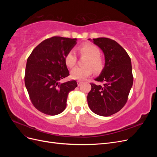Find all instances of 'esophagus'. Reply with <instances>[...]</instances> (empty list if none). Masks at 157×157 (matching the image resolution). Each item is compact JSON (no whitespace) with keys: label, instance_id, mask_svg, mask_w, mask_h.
<instances>
[{"label":"esophagus","instance_id":"obj_1","mask_svg":"<svg viewBox=\"0 0 157 157\" xmlns=\"http://www.w3.org/2000/svg\"><path fill=\"white\" fill-rule=\"evenodd\" d=\"M82 81H80V80H77V84H78V86H79L80 85L82 84Z\"/></svg>","mask_w":157,"mask_h":157}]
</instances>
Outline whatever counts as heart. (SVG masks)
Instances as JSON below:
<instances>
[{"label":"heart","mask_w":157,"mask_h":157,"mask_svg":"<svg viewBox=\"0 0 157 157\" xmlns=\"http://www.w3.org/2000/svg\"><path fill=\"white\" fill-rule=\"evenodd\" d=\"M81 55L88 56L85 61L84 67H77L71 71L70 77L75 80H82L91 75L93 69L95 73H99L104 67L103 59L99 56V50L96 46L89 42L80 44L77 48ZM65 65L69 68L73 67L77 62V56L73 50H69L64 57ZM93 69H92V68Z\"/></svg>","instance_id":"1"}]
</instances>
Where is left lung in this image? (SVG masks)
Returning <instances> with one entry per match:
<instances>
[{"mask_svg":"<svg viewBox=\"0 0 157 157\" xmlns=\"http://www.w3.org/2000/svg\"><path fill=\"white\" fill-rule=\"evenodd\" d=\"M93 42L103 52L105 63L100 75L95 79L103 84L90 83L88 103L96 115L109 117L119 111L127 102L134 80L131 59L115 40L102 37L93 39Z\"/></svg>","mask_w":157,"mask_h":157,"instance_id":"left-lung-1","label":"left lung"}]
</instances>
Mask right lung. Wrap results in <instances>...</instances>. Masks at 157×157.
<instances>
[{
	"mask_svg": "<svg viewBox=\"0 0 157 157\" xmlns=\"http://www.w3.org/2000/svg\"><path fill=\"white\" fill-rule=\"evenodd\" d=\"M77 44V39L52 36L38 45L27 61L25 84L31 103L41 113L56 115L67 105L69 93L76 80L61 83L69 76L64 57Z\"/></svg>",
	"mask_w": 157,
	"mask_h": 157,
	"instance_id": "1",
	"label": "right lung"
}]
</instances>
